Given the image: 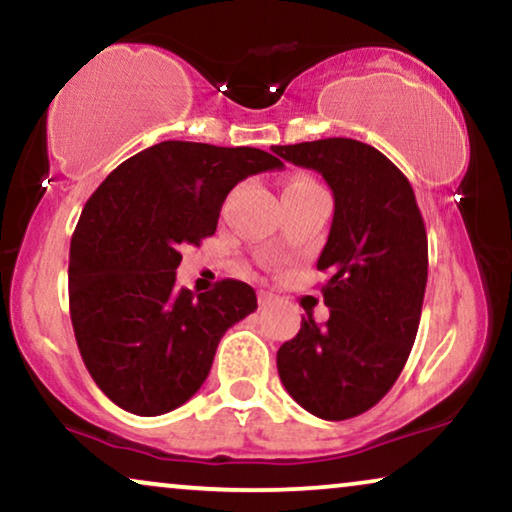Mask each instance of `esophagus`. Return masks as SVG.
Instances as JSON below:
<instances>
[{
  "label": "esophagus",
  "instance_id": "obj_1",
  "mask_svg": "<svg viewBox=\"0 0 512 512\" xmlns=\"http://www.w3.org/2000/svg\"><path fill=\"white\" fill-rule=\"evenodd\" d=\"M275 303H277L275 293H270V291L258 293V305H261V310H265V307H272Z\"/></svg>",
  "mask_w": 512,
  "mask_h": 512
}]
</instances>
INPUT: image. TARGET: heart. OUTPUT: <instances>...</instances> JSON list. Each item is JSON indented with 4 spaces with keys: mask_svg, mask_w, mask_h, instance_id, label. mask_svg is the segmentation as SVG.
<instances>
[{
    "mask_svg": "<svg viewBox=\"0 0 512 512\" xmlns=\"http://www.w3.org/2000/svg\"><path fill=\"white\" fill-rule=\"evenodd\" d=\"M314 188H321L319 181H314L312 177H307V174H296V177L289 179V184L284 188V195L286 193H305V191H314Z\"/></svg>",
    "mask_w": 512,
    "mask_h": 512,
    "instance_id": "obj_1",
    "label": "heart"
}]
</instances>
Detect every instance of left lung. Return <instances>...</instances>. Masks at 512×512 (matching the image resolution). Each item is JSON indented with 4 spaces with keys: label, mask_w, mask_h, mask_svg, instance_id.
Listing matches in <instances>:
<instances>
[{
    "label": "left lung",
    "mask_w": 512,
    "mask_h": 512,
    "mask_svg": "<svg viewBox=\"0 0 512 512\" xmlns=\"http://www.w3.org/2000/svg\"><path fill=\"white\" fill-rule=\"evenodd\" d=\"M279 158L317 170L335 214L317 268L331 310L312 317L277 352L293 401L328 422L366 412L394 387L422 317L429 242L410 181L373 146L347 137L272 146Z\"/></svg>",
    "instance_id": "1"
}]
</instances>
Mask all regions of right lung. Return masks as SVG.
<instances>
[{
	"instance_id": "add662e5",
	"label": "right lung",
	"mask_w": 512,
	"mask_h": 512,
	"mask_svg": "<svg viewBox=\"0 0 512 512\" xmlns=\"http://www.w3.org/2000/svg\"><path fill=\"white\" fill-rule=\"evenodd\" d=\"M251 146L160 142L90 195L69 247V314L90 377L118 408L156 417L207 380L223 333L256 310V291L221 279L179 289L181 249L216 233L237 181L279 170Z\"/></svg>"
}]
</instances>
